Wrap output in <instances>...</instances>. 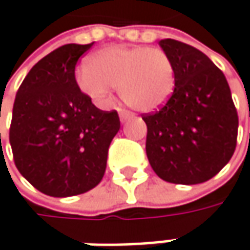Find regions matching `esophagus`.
Segmentation results:
<instances>
[{
	"label": "esophagus",
	"instance_id": "1",
	"mask_svg": "<svg viewBox=\"0 0 250 250\" xmlns=\"http://www.w3.org/2000/svg\"><path fill=\"white\" fill-rule=\"evenodd\" d=\"M119 116H120L122 123H125V120H128L130 117H133V114H131L130 111H125V110H119Z\"/></svg>",
	"mask_w": 250,
	"mask_h": 250
}]
</instances>
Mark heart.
I'll use <instances>...</instances> for the list:
<instances>
[{
	"mask_svg": "<svg viewBox=\"0 0 250 250\" xmlns=\"http://www.w3.org/2000/svg\"><path fill=\"white\" fill-rule=\"evenodd\" d=\"M78 86L99 106L119 87L127 106L141 113L161 109L174 93L175 75L168 55L150 46H107L95 52L76 75Z\"/></svg>",
	"mask_w": 250,
	"mask_h": 250,
	"instance_id": "heart-1",
	"label": "heart"
}]
</instances>
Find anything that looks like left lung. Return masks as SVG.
I'll list each match as a JSON object with an SVG mask.
<instances>
[{
    "mask_svg": "<svg viewBox=\"0 0 250 250\" xmlns=\"http://www.w3.org/2000/svg\"><path fill=\"white\" fill-rule=\"evenodd\" d=\"M174 66L175 87L167 104L144 116L146 153L164 181L194 185L211 180L236 147L238 113L225 75L194 46L158 42Z\"/></svg>",
    "mask_w": 250,
    "mask_h": 250,
    "instance_id": "obj_1",
    "label": "left lung"
}]
</instances>
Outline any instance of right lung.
I'll return each mask as SVG.
<instances>
[{
  "label": "right lung",
  "instance_id": "1",
  "mask_svg": "<svg viewBox=\"0 0 250 250\" xmlns=\"http://www.w3.org/2000/svg\"><path fill=\"white\" fill-rule=\"evenodd\" d=\"M92 46L67 43L42 58L14 102L9 143L15 166L49 197H73L95 188L120 130L117 111L97 109L75 79L78 59Z\"/></svg>",
  "mask_w": 250,
  "mask_h": 250
}]
</instances>
